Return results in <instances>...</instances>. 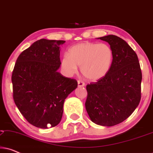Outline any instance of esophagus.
I'll use <instances>...</instances> for the list:
<instances>
[{
    "mask_svg": "<svg viewBox=\"0 0 153 153\" xmlns=\"http://www.w3.org/2000/svg\"><path fill=\"white\" fill-rule=\"evenodd\" d=\"M84 85H85V83L83 81H82L81 80L78 81V86L79 87H83V86H84Z\"/></svg>",
    "mask_w": 153,
    "mask_h": 153,
    "instance_id": "1",
    "label": "esophagus"
}]
</instances>
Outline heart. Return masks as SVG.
<instances>
[{"label":"heart","instance_id":"1","mask_svg":"<svg viewBox=\"0 0 153 153\" xmlns=\"http://www.w3.org/2000/svg\"><path fill=\"white\" fill-rule=\"evenodd\" d=\"M113 60L114 52L110 46L103 43L83 42L69 49L68 56L62 58L61 65L70 75L75 74L77 67H79L85 79L96 81L108 74Z\"/></svg>","mask_w":153,"mask_h":153}]
</instances>
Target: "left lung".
Here are the masks:
<instances>
[{"label":"left lung","mask_w":153,"mask_h":153,"mask_svg":"<svg viewBox=\"0 0 153 153\" xmlns=\"http://www.w3.org/2000/svg\"><path fill=\"white\" fill-rule=\"evenodd\" d=\"M99 39L109 44L114 60L104 78L86 85L85 105L93 123L111 127L126 120L139 105L142 73L137 53L125 40L114 35Z\"/></svg>","instance_id":"8db88e82"}]
</instances>
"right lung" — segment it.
Here are the masks:
<instances>
[{"label":"right lung","instance_id":"add662e5","mask_svg":"<svg viewBox=\"0 0 153 153\" xmlns=\"http://www.w3.org/2000/svg\"><path fill=\"white\" fill-rule=\"evenodd\" d=\"M64 40L41 39L19 56L12 74L13 99L30 124L47 129L61 120L65 100L77 81L58 72Z\"/></svg>","mask_w":153,"mask_h":153}]
</instances>
